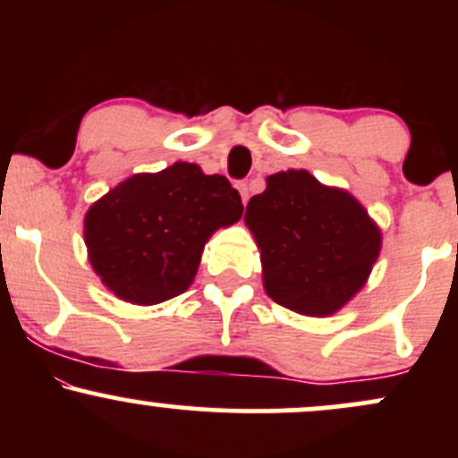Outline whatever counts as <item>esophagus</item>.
<instances>
[{
  "instance_id": "obj_1",
  "label": "esophagus",
  "mask_w": 458,
  "mask_h": 458,
  "mask_svg": "<svg viewBox=\"0 0 458 458\" xmlns=\"http://www.w3.org/2000/svg\"><path fill=\"white\" fill-rule=\"evenodd\" d=\"M236 189H239L241 199H243V204H245L247 199H250V185H247L245 181H239V182H236Z\"/></svg>"
}]
</instances>
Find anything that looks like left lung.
<instances>
[{"instance_id": "1", "label": "left lung", "mask_w": 458, "mask_h": 458, "mask_svg": "<svg viewBox=\"0 0 458 458\" xmlns=\"http://www.w3.org/2000/svg\"><path fill=\"white\" fill-rule=\"evenodd\" d=\"M245 224L260 247L265 288L280 306L327 317L364 286L381 233L360 202L306 170L267 178L247 202Z\"/></svg>"}]
</instances>
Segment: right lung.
I'll list each match as a JSON object with an SVG mask.
<instances>
[{
  "instance_id": "right-lung-1",
  "label": "right lung",
  "mask_w": 458,
  "mask_h": 458,
  "mask_svg": "<svg viewBox=\"0 0 458 458\" xmlns=\"http://www.w3.org/2000/svg\"><path fill=\"white\" fill-rule=\"evenodd\" d=\"M241 215L228 178L174 163L114 187L90 207L83 234L105 286L124 301L152 306L187 291L208 236Z\"/></svg>"
}]
</instances>
